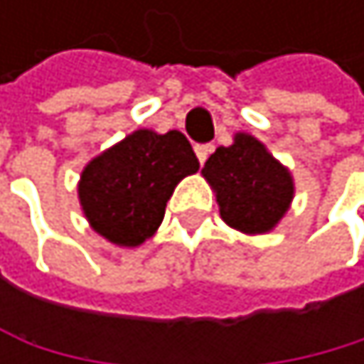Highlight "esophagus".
Masks as SVG:
<instances>
[{"label":"esophagus","instance_id":"34e87169","mask_svg":"<svg viewBox=\"0 0 364 364\" xmlns=\"http://www.w3.org/2000/svg\"><path fill=\"white\" fill-rule=\"evenodd\" d=\"M194 152H196V157H198V161L203 166L207 161V157H209V152H212V146H209V144H198V146H194Z\"/></svg>","mask_w":364,"mask_h":364}]
</instances>
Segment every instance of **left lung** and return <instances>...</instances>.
I'll list each match as a JSON object with an SVG mask.
<instances>
[{"label": "left lung", "instance_id": "obj_1", "mask_svg": "<svg viewBox=\"0 0 364 364\" xmlns=\"http://www.w3.org/2000/svg\"><path fill=\"white\" fill-rule=\"evenodd\" d=\"M216 194L220 218L247 235L273 231L295 198V178L269 148L249 133L218 146L200 170Z\"/></svg>", "mask_w": 364, "mask_h": 364}]
</instances>
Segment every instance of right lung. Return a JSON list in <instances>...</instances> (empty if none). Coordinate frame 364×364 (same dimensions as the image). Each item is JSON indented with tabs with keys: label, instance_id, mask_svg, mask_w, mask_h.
<instances>
[{
	"label": "right lung",
	"instance_id": "1",
	"mask_svg": "<svg viewBox=\"0 0 364 364\" xmlns=\"http://www.w3.org/2000/svg\"><path fill=\"white\" fill-rule=\"evenodd\" d=\"M196 170L198 159L183 133L133 131L82 168L80 209L111 245L139 247L157 233L174 188Z\"/></svg>",
	"mask_w": 364,
	"mask_h": 364
}]
</instances>
